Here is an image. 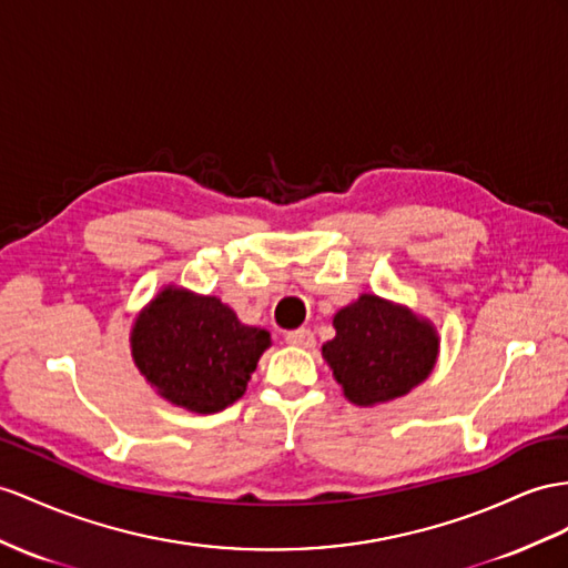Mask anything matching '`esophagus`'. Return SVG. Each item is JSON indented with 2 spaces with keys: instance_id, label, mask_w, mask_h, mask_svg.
Instances as JSON below:
<instances>
[{
  "instance_id": "esophagus-1",
  "label": "esophagus",
  "mask_w": 568,
  "mask_h": 568,
  "mask_svg": "<svg viewBox=\"0 0 568 568\" xmlns=\"http://www.w3.org/2000/svg\"><path fill=\"white\" fill-rule=\"evenodd\" d=\"M285 341L290 343V345H295V347H314V333L310 331V328H297V331H290L287 336H285Z\"/></svg>"
}]
</instances>
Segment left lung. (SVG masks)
I'll list each match as a JSON object with an SVG mask.
<instances>
[{
	"mask_svg": "<svg viewBox=\"0 0 568 568\" xmlns=\"http://www.w3.org/2000/svg\"><path fill=\"white\" fill-rule=\"evenodd\" d=\"M336 338L322 355L343 396L372 408L400 396L432 374L439 357V333L429 318L379 295H359L333 316Z\"/></svg>",
	"mask_w": 568,
	"mask_h": 568,
	"instance_id": "left-lung-1",
	"label": "left lung"
}]
</instances>
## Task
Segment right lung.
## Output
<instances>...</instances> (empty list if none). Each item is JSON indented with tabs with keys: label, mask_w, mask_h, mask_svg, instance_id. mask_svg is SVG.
Returning <instances> with one entry per match:
<instances>
[{
	"label": "right lung",
	"mask_w": 568,
	"mask_h": 568,
	"mask_svg": "<svg viewBox=\"0 0 568 568\" xmlns=\"http://www.w3.org/2000/svg\"><path fill=\"white\" fill-rule=\"evenodd\" d=\"M129 345L136 369L160 398L213 415L244 396L258 357L271 347V333L242 324L215 295L165 285L136 314Z\"/></svg>",
	"instance_id": "obj_1"
}]
</instances>
